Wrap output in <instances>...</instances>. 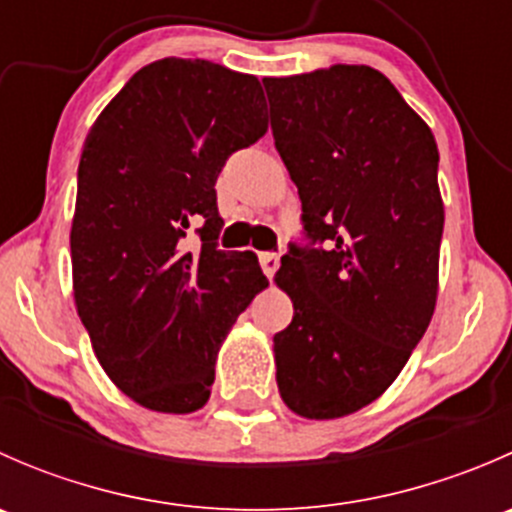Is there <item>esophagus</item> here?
<instances>
[{
  "instance_id": "34e87169",
  "label": "esophagus",
  "mask_w": 512,
  "mask_h": 512,
  "mask_svg": "<svg viewBox=\"0 0 512 512\" xmlns=\"http://www.w3.org/2000/svg\"><path fill=\"white\" fill-rule=\"evenodd\" d=\"M260 265H262V272L267 275V280H272L277 272V267H280V255H277V252H262Z\"/></svg>"
}]
</instances>
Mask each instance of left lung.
Returning <instances> with one entry per match:
<instances>
[{
	"label": "left lung",
	"instance_id": "left-lung-1",
	"mask_svg": "<svg viewBox=\"0 0 512 512\" xmlns=\"http://www.w3.org/2000/svg\"><path fill=\"white\" fill-rule=\"evenodd\" d=\"M262 84L309 237L275 275L294 307L275 334L277 386L294 414L342 418L394 384L436 309V138L371 66Z\"/></svg>",
	"mask_w": 512,
	"mask_h": 512
}]
</instances>
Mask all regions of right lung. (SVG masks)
Masks as SVG:
<instances>
[{
	"instance_id": "add662e5",
	"label": "right lung",
	"mask_w": 512,
	"mask_h": 512,
	"mask_svg": "<svg viewBox=\"0 0 512 512\" xmlns=\"http://www.w3.org/2000/svg\"><path fill=\"white\" fill-rule=\"evenodd\" d=\"M265 108L257 76L168 56L136 71L86 136L71 223L76 312L108 379L151 411L208 404L220 344L267 287L255 252L215 242V180L265 136Z\"/></svg>"
}]
</instances>
